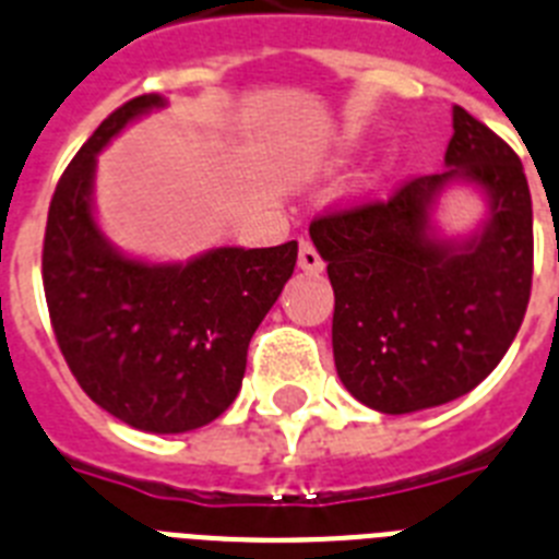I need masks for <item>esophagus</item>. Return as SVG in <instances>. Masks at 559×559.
Segmentation results:
<instances>
[{
	"label": "esophagus",
	"mask_w": 559,
	"mask_h": 559,
	"mask_svg": "<svg viewBox=\"0 0 559 559\" xmlns=\"http://www.w3.org/2000/svg\"><path fill=\"white\" fill-rule=\"evenodd\" d=\"M298 266H301L304 272H309V275H318V272H323L321 252H318L309 241H301V252H298Z\"/></svg>",
	"instance_id": "obj_1"
}]
</instances>
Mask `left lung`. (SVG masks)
<instances>
[{
    "instance_id": "8db88e82",
    "label": "left lung",
    "mask_w": 559,
    "mask_h": 559,
    "mask_svg": "<svg viewBox=\"0 0 559 559\" xmlns=\"http://www.w3.org/2000/svg\"><path fill=\"white\" fill-rule=\"evenodd\" d=\"M447 170L386 199L326 210L309 236L326 261L337 378L383 415L466 395L503 360L532 295V192L518 153L452 107ZM490 195V222L463 245L428 236V207L452 180Z\"/></svg>"
}]
</instances>
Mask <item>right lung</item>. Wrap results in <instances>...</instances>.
Segmentation results:
<instances>
[{
    "instance_id": "add662e5",
    "label": "right lung",
    "mask_w": 559,
    "mask_h": 559,
    "mask_svg": "<svg viewBox=\"0 0 559 559\" xmlns=\"http://www.w3.org/2000/svg\"><path fill=\"white\" fill-rule=\"evenodd\" d=\"M144 93L112 110L56 185L41 247V284L56 344L93 403L133 429H199L236 401L258 323L278 301L298 241L218 247L190 264H142L116 252L93 222L96 153L135 116Z\"/></svg>"
}]
</instances>
